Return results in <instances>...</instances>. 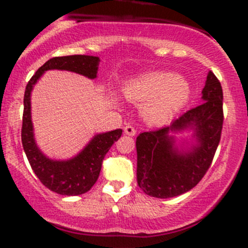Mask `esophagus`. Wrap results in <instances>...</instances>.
<instances>
[{
  "mask_svg": "<svg viewBox=\"0 0 248 248\" xmlns=\"http://www.w3.org/2000/svg\"><path fill=\"white\" fill-rule=\"evenodd\" d=\"M124 133H126L127 136H129V137H134V136H136V133H137L136 128H134L132 124H127V126L124 127Z\"/></svg>",
  "mask_w": 248,
  "mask_h": 248,
  "instance_id": "obj_1",
  "label": "esophagus"
}]
</instances>
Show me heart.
Returning a JSON list of instances; mask_svg holds the SVG:
<instances>
[{"instance_id": "heart-1", "label": "heart", "mask_w": 248, "mask_h": 248, "mask_svg": "<svg viewBox=\"0 0 248 248\" xmlns=\"http://www.w3.org/2000/svg\"><path fill=\"white\" fill-rule=\"evenodd\" d=\"M124 93L129 101L144 104L147 121L162 124L188 103L191 85L172 72H149L129 79Z\"/></svg>"}]
</instances>
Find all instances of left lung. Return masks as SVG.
<instances>
[{
  "mask_svg": "<svg viewBox=\"0 0 248 248\" xmlns=\"http://www.w3.org/2000/svg\"><path fill=\"white\" fill-rule=\"evenodd\" d=\"M202 99L170 126L137 137V181L147 196L166 199L186 193L211 166L223 124V92L211 71ZM184 131L192 132V141L176 145L174 134Z\"/></svg>",
  "mask_w": 248,
  "mask_h": 248,
  "instance_id": "obj_1",
  "label": "left lung"
}]
</instances>
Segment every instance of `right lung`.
I'll use <instances>...</instances> for the list:
<instances>
[{"label":"right lung","mask_w":248,"mask_h":248,"mask_svg":"<svg viewBox=\"0 0 248 248\" xmlns=\"http://www.w3.org/2000/svg\"><path fill=\"white\" fill-rule=\"evenodd\" d=\"M99 62L98 56L89 55L52 57L34 73L25 90L21 129L24 151L32 170L42 184L50 191L62 196H79L91 189L99 176L104 156L111 145L120 139L122 129L96 134L79 154L69 159L49 158L41 151L34 139L31 119V92L41 77L51 69L74 72L89 79H96Z\"/></svg>","instance_id":"add662e5"}]
</instances>
